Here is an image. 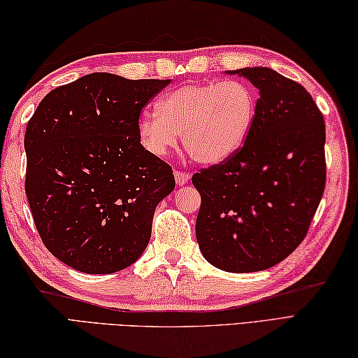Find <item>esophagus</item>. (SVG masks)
Wrapping results in <instances>:
<instances>
[{
	"label": "esophagus",
	"instance_id": "esophagus-1",
	"mask_svg": "<svg viewBox=\"0 0 358 358\" xmlns=\"http://www.w3.org/2000/svg\"><path fill=\"white\" fill-rule=\"evenodd\" d=\"M189 180H191V173H187V172H181V171H177V172H175V183H177V186H183V185H186Z\"/></svg>",
	"mask_w": 358,
	"mask_h": 358
}]
</instances>
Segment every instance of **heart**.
I'll return each instance as SVG.
<instances>
[{
  "instance_id": "b5f03b06",
  "label": "heart",
  "mask_w": 358,
  "mask_h": 358,
  "mask_svg": "<svg viewBox=\"0 0 358 358\" xmlns=\"http://www.w3.org/2000/svg\"><path fill=\"white\" fill-rule=\"evenodd\" d=\"M157 113L136 120V135L149 154L164 157L181 134L187 154L200 164H220L243 148L257 115V94L237 80L194 83L159 98Z\"/></svg>"
}]
</instances>
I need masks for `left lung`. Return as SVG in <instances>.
<instances>
[{"label": "left lung", "instance_id": "1", "mask_svg": "<svg viewBox=\"0 0 358 358\" xmlns=\"http://www.w3.org/2000/svg\"><path fill=\"white\" fill-rule=\"evenodd\" d=\"M226 73L252 83L260 98L243 148L192 177L201 195L195 235L215 268L258 272L306 237L326 183L324 120L305 87L269 67Z\"/></svg>", "mask_w": 358, "mask_h": 358}]
</instances>
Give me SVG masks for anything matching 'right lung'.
Segmentation results:
<instances>
[{
  "label": "right lung",
  "mask_w": 358,
  "mask_h": 358,
  "mask_svg": "<svg viewBox=\"0 0 358 358\" xmlns=\"http://www.w3.org/2000/svg\"><path fill=\"white\" fill-rule=\"evenodd\" d=\"M169 83L95 72L53 89L29 120V206L44 246L72 269L118 272L146 249L175 178L141 146L136 120Z\"/></svg>",
  "instance_id": "add662e5"
}]
</instances>
